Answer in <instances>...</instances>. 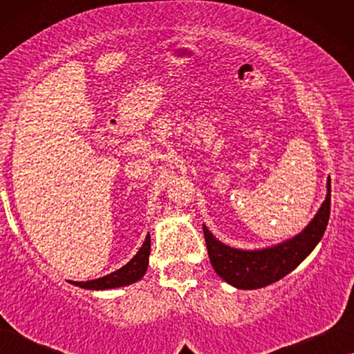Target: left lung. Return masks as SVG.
Masks as SVG:
<instances>
[{
  "label": "left lung",
  "instance_id": "8db88e82",
  "mask_svg": "<svg viewBox=\"0 0 354 354\" xmlns=\"http://www.w3.org/2000/svg\"><path fill=\"white\" fill-rule=\"evenodd\" d=\"M330 216V177L326 200L316 216L292 239L258 250H240L222 243L203 224L207 254L216 274L239 290H256L277 282L297 269L321 241Z\"/></svg>",
  "mask_w": 354,
  "mask_h": 354
}]
</instances>
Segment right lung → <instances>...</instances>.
<instances>
[{"label": "right lung", "instance_id": "right-lung-1", "mask_svg": "<svg viewBox=\"0 0 354 354\" xmlns=\"http://www.w3.org/2000/svg\"><path fill=\"white\" fill-rule=\"evenodd\" d=\"M149 251H151V239H149L148 234L147 239L143 241V245L140 246V250L137 251V254L120 269L104 275V277L86 280V282H74V280H71V283L85 290H111L127 287V285L138 282V280L143 279V275L147 274L149 263Z\"/></svg>", "mask_w": 354, "mask_h": 354}]
</instances>
